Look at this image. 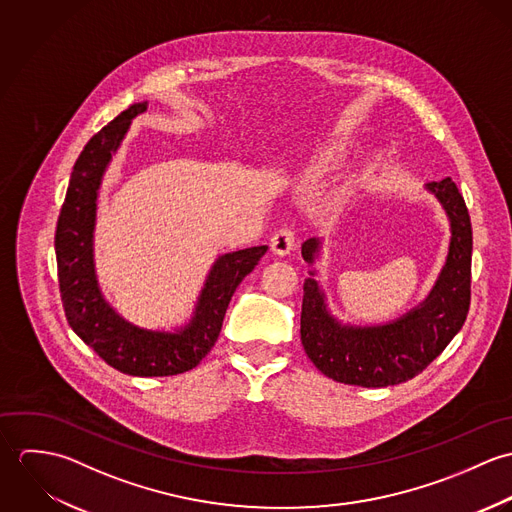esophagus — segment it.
<instances>
[{"label": "esophagus", "instance_id": "esophagus-1", "mask_svg": "<svg viewBox=\"0 0 512 512\" xmlns=\"http://www.w3.org/2000/svg\"><path fill=\"white\" fill-rule=\"evenodd\" d=\"M293 244H295V238H293V232L290 228H280L272 240H270V246H272V252L276 256H288L293 250Z\"/></svg>", "mask_w": 512, "mask_h": 512}]
</instances>
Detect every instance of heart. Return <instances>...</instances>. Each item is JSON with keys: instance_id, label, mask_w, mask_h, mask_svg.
Masks as SVG:
<instances>
[{"instance_id": "heart-1", "label": "heart", "mask_w": 512, "mask_h": 512, "mask_svg": "<svg viewBox=\"0 0 512 512\" xmlns=\"http://www.w3.org/2000/svg\"><path fill=\"white\" fill-rule=\"evenodd\" d=\"M339 159V151L333 149V147H327V149H321L311 161L309 165L305 167V175L307 177H319L323 173H327Z\"/></svg>"}]
</instances>
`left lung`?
Listing matches in <instances>:
<instances>
[{
    "mask_svg": "<svg viewBox=\"0 0 512 512\" xmlns=\"http://www.w3.org/2000/svg\"><path fill=\"white\" fill-rule=\"evenodd\" d=\"M426 189L436 197L449 220V248L434 288L416 307L382 325L339 321L329 305L317 270L303 284L301 345L325 376L365 388L400 384L430 365L465 323L471 301L473 232L457 185L445 177ZM321 240L301 244L303 260L313 266Z\"/></svg>",
    "mask_w": 512,
    "mask_h": 512,
    "instance_id": "8db88e82",
    "label": "left lung"
}]
</instances>
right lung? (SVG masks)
Wrapping results in <instances>:
<instances>
[{
    "label": "right lung",
    "mask_w": 512,
    "mask_h": 512,
    "mask_svg": "<svg viewBox=\"0 0 512 512\" xmlns=\"http://www.w3.org/2000/svg\"><path fill=\"white\" fill-rule=\"evenodd\" d=\"M147 102L132 104L104 126L78 155L57 222L55 252L63 307L74 333L116 370L132 376H171L199 365L219 339L222 319L238 284L268 246L226 252L211 266L191 319L173 331L140 327L104 297L94 266L96 203L112 155Z\"/></svg>",
    "instance_id": "1"
}]
</instances>
